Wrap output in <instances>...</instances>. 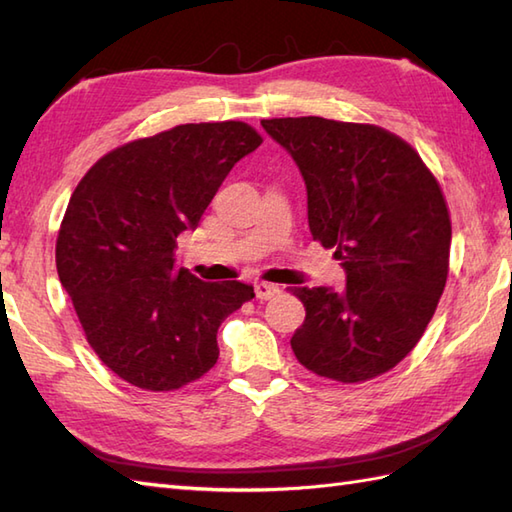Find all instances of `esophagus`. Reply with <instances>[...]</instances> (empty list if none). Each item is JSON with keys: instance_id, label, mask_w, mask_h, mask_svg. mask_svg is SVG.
I'll return each mask as SVG.
<instances>
[{"instance_id": "34e87169", "label": "esophagus", "mask_w": 512, "mask_h": 512, "mask_svg": "<svg viewBox=\"0 0 512 512\" xmlns=\"http://www.w3.org/2000/svg\"><path fill=\"white\" fill-rule=\"evenodd\" d=\"M279 295V286L275 284H268V281H257L255 284V297L259 301H268Z\"/></svg>"}]
</instances>
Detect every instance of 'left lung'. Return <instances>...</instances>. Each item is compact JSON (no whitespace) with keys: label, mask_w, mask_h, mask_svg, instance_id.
<instances>
[{"label":"left lung","mask_w":512,"mask_h":512,"mask_svg":"<svg viewBox=\"0 0 512 512\" xmlns=\"http://www.w3.org/2000/svg\"><path fill=\"white\" fill-rule=\"evenodd\" d=\"M295 158L312 237L334 248L343 290L292 288L306 321L297 361L317 376L363 383L405 358L438 308L449 275L451 217L436 176L400 136L321 116L270 118Z\"/></svg>","instance_id":"1"}]
</instances>
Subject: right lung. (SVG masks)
Returning <instances> with one entry per match:
<instances>
[{"label": "right lung", "mask_w": 512, "mask_h": 512, "mask_svg": "<svg viewBox=\"0 0 512 512\" xmlns=\"http://www.w3.org/2000/svg\"><path fill=\"white\" fill-rule=\"evenodd\" d=\"M262 145L242 121L187 123L112 149L85 173L57 237V273L90 347L129 385L173 391L217 363L222 321L255 297L173 268L237 160Z\"/></svg>", "instance_id": "add662e5"}]
</instances>
